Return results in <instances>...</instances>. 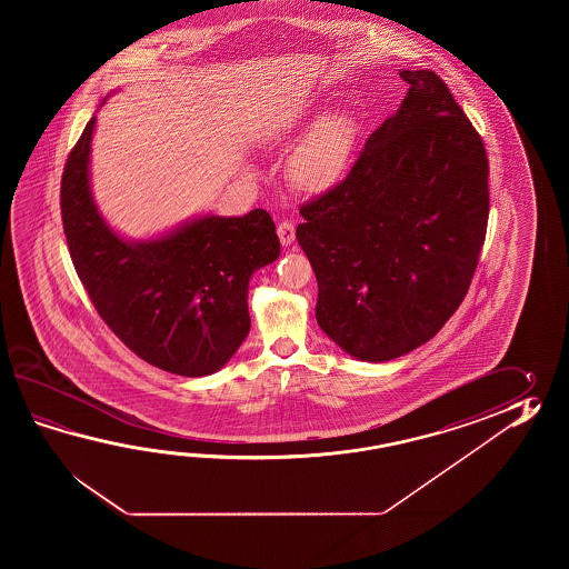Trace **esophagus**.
Masks as SVG:
<instances>
[{
  "label": "esophagus",
  "instance_id": "esophagus-1",
  "mask_svg": "<svg viewBox=\"0 0 569 569\" xmlns=\"http://www.w3.org/2000/svg\"><path fill=\"white\" fill-rule=\"evenodd\" d=\"M277 233H279L282 246H290V243L295 242V226L290 221H280L279 226H277Z\"/></svg>",
  "mask_w": 569,
  "mask_h": 569
}]
</instances>
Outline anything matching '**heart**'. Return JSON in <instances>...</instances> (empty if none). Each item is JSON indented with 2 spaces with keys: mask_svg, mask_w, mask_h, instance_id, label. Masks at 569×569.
I'll list each match as a JSON object with an SVG mask.
<instances>
[{
  "mask_svg": "<svg viewBox=\"0 0 569 569\" xmlns=\"http://www.w3.org/2000/svg\"><path fill=\"white\" fill-rule=\"evenodd\" d=\"M313 111L305 123L313 128L305 133L289 158L287 174L295 189L307 194L327 193L348 174L362 140V123L350 111H333L321 118Z\"/></svg>",
  "mask_w": 569,
  "mask_h": 569,
  "instance_id": "heart-1",
  "label": "heart"
}]
</instances>
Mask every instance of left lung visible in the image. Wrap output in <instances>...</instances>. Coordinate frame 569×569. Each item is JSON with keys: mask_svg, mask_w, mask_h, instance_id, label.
<instances>
[{"mask_svg": "<svg viewBox=\"0 0 569 569\" xmlns=\"http://www.w3.org/2000/svg\"><path fill=\"white\" fill-rule=\"evenodd\" d=\"M399 111L348 177L301 207L317 323L363 362L423 346L470 289L490 211L480 133L433 71H400Z\"/></svg>", "mask_w": 569, "mask_h": 569, "instance_id": "8db88e82", "label": "left lung"}]
</instances>
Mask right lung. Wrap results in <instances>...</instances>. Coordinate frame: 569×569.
Returning <instances> with one entry per match:
<instances>
[{"instance_id":"right-lung-1","label":"right lung","mask_w":569,"mask_h":569,"mask_svg":"<svg viewBox=\"0 0 569 569\" xmlns=\"http://www.w3.org/2000/svg\"><path fill=\"white\" fill-rule=\"evenodd\" d=\"M91 118L67 158L62 228L74 270L99 317L144 362L207 376L230 362L250 331L248 282L280 254L264 209L191 219L157 240L128 242L97 209L89 181Z\"/></svg>"}]
</instances>
